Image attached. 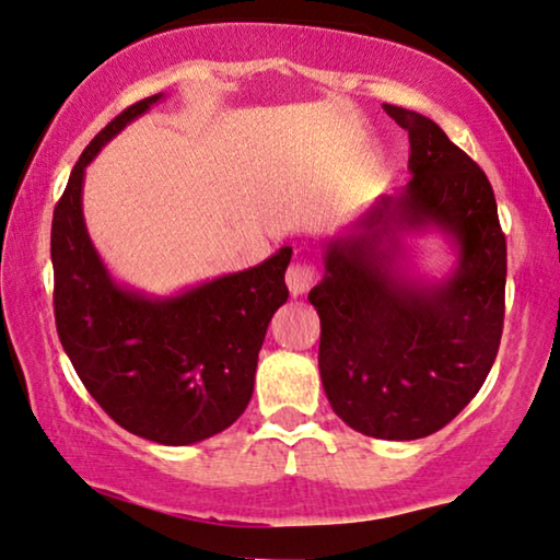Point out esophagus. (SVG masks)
I'll list each match as a JSON object with an SVG mask.
<instances>
[{"label": "esophagus", "instance_id": "1", "mask_svg": "<svg viewBox=\"0 0 560 560\" xmlns=\"http://www.w3.org/2000/svg\"><path fill=\"white\" fill-rule=\"evenodd\" d=\"M315 280H318V272H315V267L307 260H295L288 267L285 282H288L290 295L298 298V295L307 293V290L315 285Z\"/></svg>", "mask_w": 560, "mask_h": 560}]
</instances>
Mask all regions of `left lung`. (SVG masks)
Wrapping results in <instances>:
<instances>
[{
  "label": "left lung",
  "mask_w": 560,
  "mask_h": 560,
  "mask_svg": "<svg viewBox=\"0 0 560 560\" xmlns=\"http://www.w3.org/2000/svg\"><path fill=\"white\" fill-rule=\"evenodd\" d=\"M409 131L411 179L323 242L318 369L336 415L376 440H421L472 401L498 355L508 249L495 194L421 113L384 105ZM440 229L458 249L447 279H415L400 234Z\"/></svg>",
  "instance_id": "1"
}]
</instances>
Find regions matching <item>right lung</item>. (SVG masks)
I'll use <instances>...</instances> for the list:
<instances>
[{
	"instance_id": "obj_1",
	"label": "right lung",
	"mask_w": 560,
	"mask_h": 560,
	"mask_svg": "<svg viewBox=\"0 0 560 560\" xmlns=\"http://www.w3.org/2000/svg\"><path fill=\"white\" fill-rule=\"evenodd\" d=\"M161 98L151 95L113 118L72 168L52 214L55 323L105 415L143 440L184 447L224 432L253 399L257 353L288 300L293 247L168 298L113 280L85 226V166Z\"/></svg>"
}]
</instances>
